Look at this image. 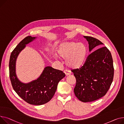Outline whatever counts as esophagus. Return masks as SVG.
<instances>
[{
  "instance_id": "34e87169",
  "label": "esophagus",
  "mask_w": 124,
  "mask_h": 124,
  "mask_svg": "<svg viewBox=\"0 0 124 124\" xmlns=\"http://www.w3.org/2000/svg\"><path fill=\"white\" fill-rule=\"evenodd\" d=\"M63 72H64V73L65 74V75L66 76H68L70 75V71L69 70H65L63 71Z\"/></svg>"
}]
</instances>
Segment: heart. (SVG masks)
I'll return each instance as SVG.
<instances>
[{
    "instance_id": "1",
    "label": "heart",
    "mask_w": 124,
    "mask_h": 124,
    "mask_svg": "<svg viewBox=\"0 0 124 124\" xmlns=\"http://www.w3.org/2000/svg\"><path fill=\"white\" fill-rule=\"evenodd\" d=\"M58 55L66 59L67 64L70 68L78 69L84 64L87 56L88 49L82 43L68 42L62 43L57 49Z\"/></svg>"
}]
</instances>
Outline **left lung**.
<instances>
[{
  "label": "left lung",
  "mask_w": 124,
  "mask_h": 124,
  "mask_svg": "<svg viewBox=\"0 0 124 124\" xmlns=\"http://www.w3.org/2000/svg\"><path fill=\"white\" fill-rule=\"evenodd\" d=\"M90 52L103 43L92 36H84ZM76 79L74 93L83 102H92L104 97L112 83L114 69L112 54L106 46L94 51L87 57L79 69L72 70Z\"/></svg>",
  "instance_id": "left-lung-1"
}]
</instances>
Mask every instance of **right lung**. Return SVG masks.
Masks as SVG:
<instances>
[{"label":"right lung","mask_w":124,"mask_h":124,"mask_svg":"<svg viewBox=\"0 0 124 124\" xmlns=\"http://www.w3.org/2000/svg\"><path fill=\"white\" fill-rule=\"evenodd\" d=\"M35 39L31 36H27L13 50L9 62V77L13 89L21 99L31 105H41L48 102L53 98L58 83L65 75L62 70L47 67L36 80L26 84L19 81L16 74V58L25 47V45Z\"/></svg>","instance_id":"add662e5"}]
</instances>
